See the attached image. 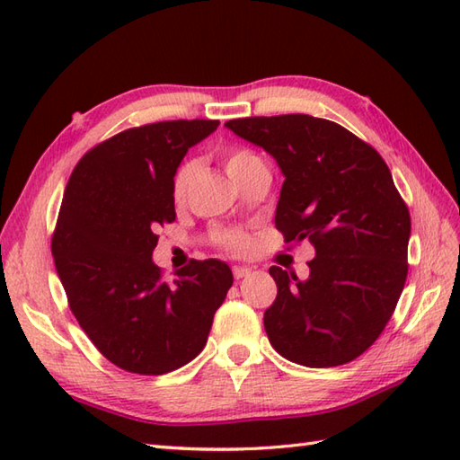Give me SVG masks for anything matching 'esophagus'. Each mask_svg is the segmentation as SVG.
I'll return each instance as SVG.
<instances>
[{
    "label": "esophagus",
    "instance_id": "obj_1",
    "mask_svg": "<svg viewBox=\"0 0 460 460\" xmlns=\"http://www.w3.org/2000/svg\"><path fill=\"white\" fill-rule=\"evenodd\" d=\"M233 275H235L237 280L239 279H245V277L251 275V269H247V267H233Z\"/></svg>",
    "mask_w": 460,
    "mask_h": 460
}]
</instances>
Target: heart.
Segmentation results:
<instances>
[{
    "label": "heart",
    "mask_w": 460,
    "mask_h": 460,
    "mask_svg": "<svg viewBox=\"0 0 460 460\" xmlns=\"http://www.w3.org/2000/svg\"><path fill=\"white\" fill-rule=\"evenodd\" d=\"M262 164L259 155H255L249 150H233L227 155H225V170H227L229 178L235 181L237 178H241L243 173H245L252 165ZM195 172H198V162H185L181 168L175 172V178H173V201L175 203H183L185 198H188V191H190V185L195 178ZM229 247L235 249V251H243L247 247V239L243 235H229L227 239Z\"/></svg>",
    "instance_id": "obj_1"
}]
</instances>
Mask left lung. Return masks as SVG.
I'll use <instances>...</instances> for the list:
<instances>
[{
	"mask_svg": "<svg viewBox=\"0 0 460 460\" xmlns=\"http://www.w3.org/2000/svg\"><path fill=\"white\" fill-rule=\"evenodd\" d=\"M225 126L277 160V229L316 251L306 280L269 269L279 288L265 312L272 348L306 367L348 364L384 332L407 279L411 217L392 172L358 136L308 114Z\"/></svg>",
	"mask_w": 460,
	"mask_h": 460,
	"instance_id": "obj_1",
	"label": "left lung"
}]
</instances>
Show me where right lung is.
<instances>
[{
	"instance_id": "1",
	"label": "right lung",
	"mask_w": 460,
	"mask_h": 460,
	"mask_svg": "<svg viewBox=\"0 0 460 460\" xmlns=\"http://www.w3.org/2000/svg\"><path fill=\"white\" fill-rule=\"evenodd\" d=\"M217 120L155 122L116 134L76 164L51 243L75 318L101 354L132 374L162 376L203 349L233 285L223 261H191L162 279L155 227L175 219L173 178Z\"/></svg>"
}]
</instances>
